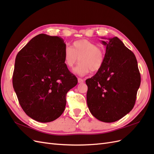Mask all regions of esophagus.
<instances>
[{
	"label": "esophagus",
	"instance_id": "esophagus-1",
	"mask_svg": "<svg viewBox=\"0 0 154 154\" xmlns=\"http://www.w3.org/2000/svg\"><path fill=\"white\" fill-rule=\"evenodd\" d=\"M78 83H83V82H84V80H83V79H82V78H78Z\"/></svg>",
	"mask_w": 154,
	"mask_h": 154
}]
</instances>
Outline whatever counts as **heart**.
<instances>
[{
	"mask_svg": "<svg viewBox=\"0 0 154 154\" xmlns=\"http://www.w3.org/2000/svg\"><path fill=\"white\" fill-rule=\"evenodd\" d=\"M80 63L74 69V73L85 76L91 71L96 72L103 66L105 60L103 49L95 43L86 39L75 41L72 48L66 47L63 51L65 64L69 69H72L78 62Z\"/></svg>",
	"mask_w": 154,
	"mask_h": 154,
	"instance_id": "1",
	"label": "heart"
}]
</instances>
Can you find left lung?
<instances>
[{
  "label": "left lung",
  "instance_id": "8db88e82",
  "mask_svg": "<svg viewBox=\"0 0 154 154\" xmlns=\"http://www.w3.org/2000/svg\"><path fill=\"white\" fill-rule=\"evenodd\" d=\"M108 40L101 41L106 46L103 66L85 82L91 113L101 122L112 123L133 109L141 75L132 51L118 37Z\"/></svg>",
  "mask_w": 154,
  "mask_h": 154
}]
</instances>
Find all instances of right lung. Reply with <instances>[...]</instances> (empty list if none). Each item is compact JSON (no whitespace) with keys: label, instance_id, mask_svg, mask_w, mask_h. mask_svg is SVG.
Wrapping results in <instances>:
<instances>
[{"label":"right lung","instance_id":"obj_1","mask_svg":"<svg viewBox=\"0 0 154 154\" xmlns=\"http://www.w3.org/2000/svg\"><path fill=\"white\" fill-rule=\"evenodd\" d=\"M66 48L59 36L40 34L17 54L13 86L25 113L37 122L48 123L62 114L66 94L78 83L63 60Z\"/></svg>","mask_w":154,"mask_h":154}]
</instances>
